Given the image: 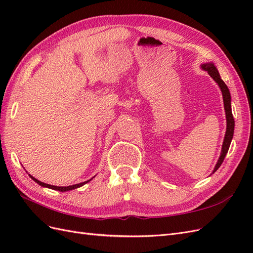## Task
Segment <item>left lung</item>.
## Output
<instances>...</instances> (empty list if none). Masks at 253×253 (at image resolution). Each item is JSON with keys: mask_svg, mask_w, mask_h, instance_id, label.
<instances>
[{"mask_svg": "<svg viewBox=\"0 0 253 253\" xmlns=\"http://www.w3.org/2000/svg\"><path fill=\"white\" fill-rule=\"evenodd\" d=\"M202 68L204 71L208 72V74L213 78V80L215 81L218 86L221 90V94H223V99H224V106H225V112H226V120H227V129H226V134H225V138L223 142V147H221V153L220 156L217 160V164L214 168L213 173L215 172L220 165L223 164L225 156L228 153L229 147H230V143L233 137V132H234V119H233V115L231 111V96H230V91L228 89V86L225 84V82L221 80L220 76L218 74V71L216 70V67L214 66L213 63H205L202 64Z\"/></svg>", "mask_w": 253, "mask_h": 253, "instance_id": "left-lung-1", "label": "left lung"}]
</instances>
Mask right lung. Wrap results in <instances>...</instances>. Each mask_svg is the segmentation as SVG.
Listing matches in <instances>:
<instances>
[{
	"mask_svg": "<svg viewBox=\"0 0 253 253\" xmlns=\"http://www.w3.org/2000/svg\"><path fill=\"white\" fill-rule=\"evenodd\" d=\"M37 183H39L40 186L42 187H46V188H49V189H52V190H57V191H60V192H65V191H70V190H73V189H77L79 187H82L83 185H85V183H87L88 181L91 180V178L89 180H86V181H83V182H80V183H76V185H73V186H68V187H57V186H51V185H48V183H45V182H42L40 180L36 179L35 177H33V176H30ZM94 178V177H93Z\"/></svg>",
	"mask_w": 253,
	"mask_h": 253,
	"instance_id": "right-lung-1",
	"label": "right lung"
}]
</instances>
